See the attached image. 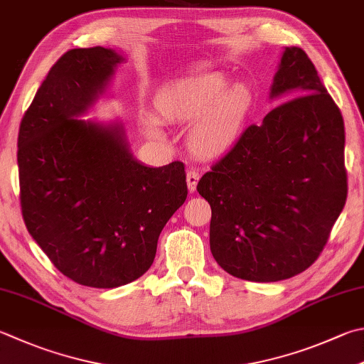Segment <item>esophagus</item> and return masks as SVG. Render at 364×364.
Here are the masks:
<instances>
[{"label":"esophagus","instance_id":"obj_1","mask_svg":"<svg viewBox=\"0 0 364 364\" xmlns=\"http://www.w3.org/2000/svg\"><path fill=\"white\" fill-rule=\"evenodd\" d=\"M198 181H200V173H198L196 169H190L187 173V185H188L190 193H193V191L196 190Z\"/></svg>","mask_w":364,"mask_h":364}]
</instances>
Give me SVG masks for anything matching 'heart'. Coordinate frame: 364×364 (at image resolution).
I'll list each match as a JSON object with an SVG mask.
<instances>
[{
    "label": "heart",
    "instance_id": "obj_1",
    "mask_svg": "<svg viewBox=\"0 0 364 364\" xmlns=\"http://www.w3.org/2000/svg\"><path fill=\"white\" fill-rule=\"evenodd\" d=\"M228 86L222 73H209L163 92L156 107L164 119L191 123L188 144L196 155L212 159L236 142L250 109L252 95L244 85ZM150 134H161V122L152 112L142 115Z\"/></svg>",
    "mask_w": 364,
    "mask_h": 364
}]
</instances>
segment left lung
<instances>
[{
    "mask_svg": "<svg viewBox=\"0 0 364 364\" xmlns=\"http://www.w3.org/2000/svg\"><path fill=\"white\" fill-rule=\"evenodd\" d=\"M280 97L291 100L247 128L196 187L212 209L215 262L252 282L306 271L347 200L344 120L299 47L280 58L269 98Z\"/></svg>",
    "mask_w": 364,
    "mask_h": 364,
    "instance_id": "8db88e82",
    "label": "left lung"
}]
</instances>
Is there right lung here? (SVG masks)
<instances>
[{
  "instance_id": "right-lung-1",
  "label": "right lung",
  "mask_w": 364,
  "mask_h": 364,
  "mask_svg": "<svg viewBox=\"0 0 364 364\" xmlns=\"http://www.w3.org/2000/svg\"><path fill=\"white\" fill-rule=\"evenodd\" d=\"M122 61L100 46L68 50L18 129L26 230L61 274L93 289L139 279L188 193L182 161L146 166L133 156L120 123L79 119L106 92Z\"/></svg>"
}]
</instances>
